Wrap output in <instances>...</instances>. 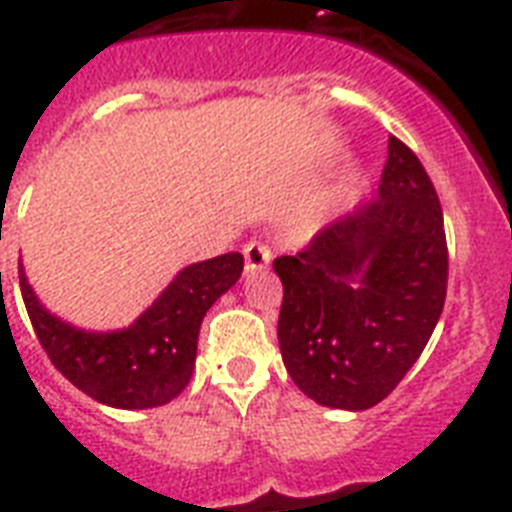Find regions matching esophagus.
<instances>
[{"instance_id": "1", "label": "esophagus", "mask_w": 512, "mask_h": 512, "mask_svg": "<svg viewBox=\"0 0 512 512\" xmlns=\"http://www.w3.org/2000/svg\"><path fill=\"white\" fill-rule=\"evenodd\" d=\"M270 263V247L263 242H247L244 244V268L247 273H257V270H263L265 265Z\"/></svg>"}]
</instances>
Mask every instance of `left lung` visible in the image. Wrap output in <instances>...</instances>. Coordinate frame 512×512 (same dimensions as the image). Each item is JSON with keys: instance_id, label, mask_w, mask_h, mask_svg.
I'll return each mask as SVG.
<instances>
[{"instance_id": "8db88e82", "label": "left lung", "mask_w": 512, "mask_h": 512, "mask_svg": "<svg viewBox=\"0 0 512 512\" xmlns=\"http://www.w3.org/2000/svg\"><path fill=\"white\" fill-rule=\"evenodd\" d=\"M284 284L278 344L318 405L368 410L394 392L447 297L444 215L415 152L389 136L378 194L273 260Z\"/></svg>"}]
</instances>
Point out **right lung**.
Returning a JSON list of instances; mask_svg holds the SVG:
<instances>
[{
    "instance_id": "right-lung-1",
    "label": "right lung",
    "mask_w": 512,
    "mask_h": 512,
    "mask_svg": "<svg viewBox=\"0 0 512 512\" xmlns=\"http://www.w3.org/2000/svg\"><path fill=\"white\" fill-rule=\"evenodd\" d=\"M242 270L239 252L189 265L134 326L107 334L60 321L36 299L23 265L18 276L33 331L54 368L91 400L120 410H144L184 392L197 360L202 318L239 281Z\"/></svg>"
}]
</instances>
